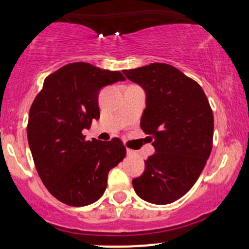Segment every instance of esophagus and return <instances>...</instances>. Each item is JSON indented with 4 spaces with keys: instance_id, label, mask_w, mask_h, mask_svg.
<instances>
[{
    "instance_id": "1",
    "label": "esophagus",
    "mask_w": 249,
    "mask_h": 249,
    "mask_svg": "<svg viewBox=\"0 0 249 249\" xmlns=\"http://www.w3.org/2000/svg\"><path fill=\"white\" fill-rule=\"evenodd\" d=\"M126 154H127V156L132 157V156H136L137 152H136V151H133V150H130V148H127V150H126Z\"/></svg>"
}]
</instances>
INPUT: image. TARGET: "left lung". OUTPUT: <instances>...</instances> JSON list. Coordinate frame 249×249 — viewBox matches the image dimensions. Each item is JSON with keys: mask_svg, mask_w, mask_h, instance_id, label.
Returning <instances> with one entry per match:
<instances>
[{"mask_svg": "<svg viewBox=\"0 0 249 249\" xmlns=\"http://www.w3.org/2000/svg\"><path fill=\"white\" fill-rule=\"evenodd\" d=\"M123 73L145 91L141 127L156 151L132 180L134 192L151 204H171L192 188L212 151L210 103L198 83L172 65L152 63Z\"/></svg>", "mask_w": 249, "mask_h": 249, "instance_id": "left-lung-1", "label": "left lung"}]
</instances>
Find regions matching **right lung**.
Here are the masks:
<instances>
[{
  "label": "right lung",
  "mask_w": 249,
  "mask_h": 249,
  "mask_svg": "<svg viewBox=\"0 0 249 249\" xmlns=\"http://www.w3.org/2000/svg\"><path fill=\"white\" fill-rule=\"evenodd\" d=\"M122 81L119 71L71 63L45 78L31 105L27 134L36 170L48 191L69 206L101 198L108 172L126 154L121 139L90 142L82 134L99 119V91Z\"/></svg>",
  "instance_id": "1"
}]
</instances>
